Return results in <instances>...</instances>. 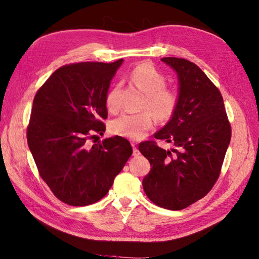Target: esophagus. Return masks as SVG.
Segmentation results:
<instances>
[{
	"mask_svg": "<svg viewBox=\"0 0 259 259\" xmlns=\"http://www.w3.org/2000/svg\"><path fill=\"white\" fill-rule=\"evenodd\" d=\"M132 146H133V155H134V156H138V155L141 154L140 150H138V148L136 147V144L132 143Z\"/></svg>",
	"mask_w": 259,
	"mask_h": 259,
	"instance_id": "esophagus-1",
	"label": "esophagus"
}]
</instances>
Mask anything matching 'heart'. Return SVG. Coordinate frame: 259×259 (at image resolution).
Wrapping results in <instances>:
<instances>
[{
  "mask_svg": "<svg viewBox=\"0 0 259 259\" xmlns=\"http://www.w3.org/2000/svg\"><path fill=\"white\" fill-rule=\"evenodd\" d=\"M130 78L145 93L143 109L148 111L140 114H122L111 123L110 128L113 134L137 141L153 128L155 124L153 114L161 122L172 117L179 104V94L166 87L165 75L148 62L136 66ZM119 92L121 87L116 84L106 94L105 106L110 112H115L119 108Z\"/></svg>",
  "mask_w": 259,
  "mask_h": 259,
  "instance_id": "b5f03b06",
  "label": "heart"
}]
</instances>
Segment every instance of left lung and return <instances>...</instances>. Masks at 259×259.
<instances>
[{
    "instance_id": "8db88e82",
    "label": "left lung",
    "mask_w": 259,
    "mask_h": 259,
    "mask_svg": "<svg viewBox=\"0 0 259 259\" xmlns=\"http://www.w3.org/2000/svg\"><path fill=\"white\" fill-rule=\"evenodd\" d=\"M161 61L178 74L179 104L154 136L177 148L166 150L146 141L138 149L151 166L143 179L145 193L156 205L177 211L205 197L215 185L232 128L222 94L197 65L176 57Z\"/></svg>"
}]
</instances>
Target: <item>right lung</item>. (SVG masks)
Returning <instances> with one entry per match:
<instances>
[{
	"label": "right lung",
	"instance_id": "1",
	"mask_svg": "<svg viewBox=\"0 0 259 259\" xmlns=\"http://www.w3.org/2000/svg\"><path fill=\"white\" fill-rule=\"evenodd\" d=\"M122 62L62 66L34 98L28 147L41 179L69 205L84 206L102 199L133 153L121 136L89 145L96 134L105 132V97Z\"/></svg>",
	"mask_w": 259,
	"mask_h": 259
}]
</instances>
